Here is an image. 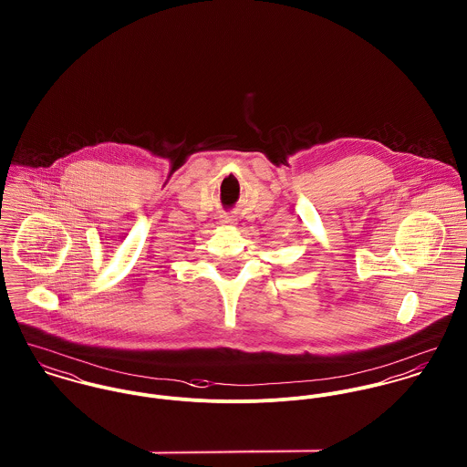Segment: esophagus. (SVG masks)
Segmentation results:
<instances>
[{"label":"esophagus","mask_w":467,"mask_h":467,"mask_svg":"<svg viewBox=\"0 0 467 467\" xmlns=\"http://www.w3.org/2000/svg\"><path fill=\"white\" fill-rule=\"evenodd\" d=\"M221 223H223V224H232V223H234V219H232V217H228V215H224V217L221 219Z\"/></svg>","instance_id":"34e87169"}]
</instances>
